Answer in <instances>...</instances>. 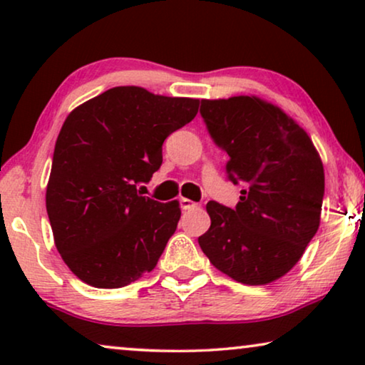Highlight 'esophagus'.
<instances>
[{"label":"esophagus","mask_w":365,"mask_h":365,"mask_svg":"<svg viewBox=\"0 0 365 365\" xmlns=\"http://www.w3.org/2000/svg\"><path fill=\"white\" fill-rule=\"evenodd\" d=\"M179 202H181V207L184 209V211H186V209H192V207L197 206L196 202H192L191 199H187V197H181V199H179Z\"/></svg>","instance_id":"1"}]
</instances>
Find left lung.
Segmentation results:
<instances>
[{
    "label": "left lung",
    "instance_id": "left-lung-1",
    "mask_svg": "<svg viewBox=\"0 0 365 365\" xmlns=\"http://www.w3.org/2000/svg\"><path fill=\"white\" fill-rule=\"evenodd\" d=\"M201 114L227 153L229 179L244 189L236 209L207 202L211 227L199 246L234 281H277L299 262L321 224V156L291 116L257 96L202 99Z\"/></svg>",
    "mask_w": 365,
    "mask_h": 365
}]
</instances>
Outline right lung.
I'll return each instance as SVG.
<instances>
[{"instance_id":"obj_1","label":"right lung","mask_w":365,"mask_h":365,"mask_svg":"<svg viewBox=\"0 0 365 365\" xmlns=\"http://www.w3.org/2000/svg\"><path fill=\"white\" fill-rule=\"evenodd\" d=\"M199 99L118 86L79 104L58 134L46 211L63 261L83 282L118 289L151 272L176 231L179 201L138 191L163 143L192 121Z\"/></svg>"}]
</instances>
